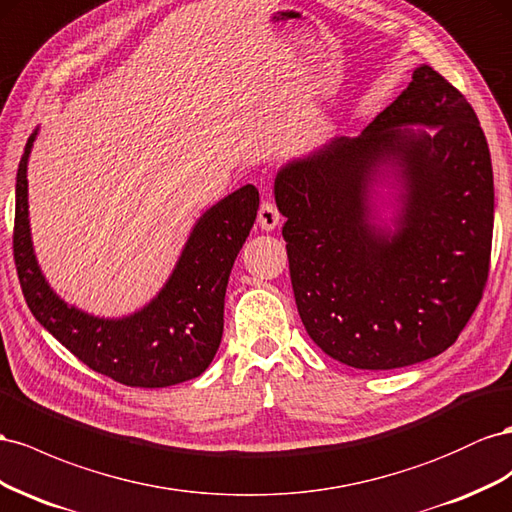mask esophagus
I'll use <instances>...</instances> for the list:
<instances>
[{"label":"esophagus","instance_id":"obj_1","mask_svg":"<svg viewBox=\"0 0 512 512\" xmlns=\"http://www.w3.org/2000/svg\"><path fill=\"white\" fill-rule=\"evenodd\" d=\"M279 221H281V214H279V210H276L274 203L268 199L261 201L259 212H257L259 227L264 231H272V229H276V225H279Z\"/></svg>","mask_w":512,"mask_h":512}]
</instances>
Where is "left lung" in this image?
Masks as SVG:
<instances>
[{
  "label": "left lung",
  "instance_id": "8db88e82",
  "mask_svg": "<svg viewBox=\"0 0 512 512\" xmlns=\"http://www.w3.org/2000/svg\"><path fill=\"white\" fill-rule=\"evenodd\" d=\"M382 177L398 182L394 230L376 223ZM274 199L300 319L330 358L388 371L457 341L489 276L493 169L472 105L440 72L418 66L362 135L281 167Z\"/></svg>",
  "mask_w": 512,
  "mask_h": 512
}]
</instances>
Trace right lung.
Here are the masks:
<instances>
[{"label": "right lung", "mask_w": 512, "mask_h": 512, "mask_svg": "<svg viewBox=\"0 0 512 512\" xmlns=\"http://www.w3.org/2000/svg\"><path fill=\"white\" fill-rule=\"evenodd\" d=\"M38 128L27 139L17 171L14 264L29 311L70 354L92 371L130 388H167L199 377L223 339L227 281L257 218L259 193L238 188L201 214L169 281L141 311L105 319L55 294L34 255L29 233L27 158Z\"/></svg>", "instance_id": "right-lung-1"}]
</instances>
